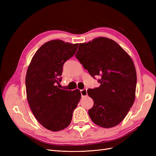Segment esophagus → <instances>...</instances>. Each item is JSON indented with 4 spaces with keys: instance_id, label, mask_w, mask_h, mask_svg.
Masks as SVG:
<instances>
[{
    "instance_id": "34e87169",
    "label": "esophagus",
    "mask_w": 156,
    "mask_h": 156,
    "mask_svg": "<svg viewBox=\"0 0 156 156\" xmlns=\"http://www.w3.org/2000/svg\"><path fill=\"white\" fill-rule=\"evenodd\" d=\"M81 96L82 97H85L87 96V89H83V90H81Z\"/></svg>"
}]
</instances>
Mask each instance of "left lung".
<instances>
[{
	"label": "left lung",
	"mask_w": 156,
	"mask_h": 156,
	"mask_svg": "<svg viewBox=\"0 0 156 156\" xmlns=\"http://www.w3.org/2000/svg\"><path fill=\"white\" fill-rule=\"evenodd\" d=\"M75 56L100 86L88 89L94 101L88 110L96 125L110 128L124 119L135 99L136 73L130 56L111 39L99 37L80 44Z\"/></svg>",
	"instance_id": "8db88e82"
}]
</instances>
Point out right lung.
Masks as SVG:
<instances>
[{"label": "right lung", "instance_id": "1", "mask_svg": "<svg viewBox=\"0 0 156 156\" xmlns=\"http://www.w3.org/2000/svg\"><path fill=\"white\" fill-rule=\"evenodd\" d=\"M78 45L60 40L46 42L33 56L27 69L25 84L30 108L39 123L50 131L66 128L81 98L78 89L71 91L57 86L64 62L75 55Z\"/></svg>", "mask_w": 156, "mask_h": 156}]
</instances>
